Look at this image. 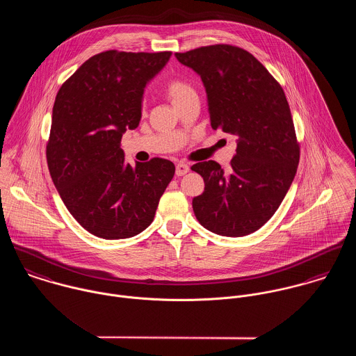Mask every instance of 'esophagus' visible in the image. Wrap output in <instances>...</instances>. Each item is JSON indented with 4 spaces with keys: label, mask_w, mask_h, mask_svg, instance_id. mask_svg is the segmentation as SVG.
<instances>
[{
    "label": "esophagus",
    "mask_w": 356,
    "mask_h": 356,
    "mask_svg": "<svg viewBox=\"0 0 356 356\" xmlns=\"http://www.w3.org/2000/svg\"><path fill=\"white\" fill-rule=\"evenodd\" d=\"M189 170H191V168H189L188 164H185V163H178L177 167H175V174H177L178 177H182V175L188 174Z\"/></svg>",
    "instance_id": "34e87169"
}]
</instances>
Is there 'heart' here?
<instances>
[{
  "label": "heart",
  "instance_id": "obj_1",
  "mask_svg": "<svg viewBox=\"0 0 356 356\" xmlns=\"http://www.w3.org/2000/svg\"><path fill=\"white\" fill-rule=\"evenodd\" d=\"M164 93L168 97V100L175 105L181 100H184L186 96L195 93V90L191 86V83H188L186 81L179 79V78H174V79H170L165 83Z\"/></svg>",
  "mask_w": 356,
  "mask_h": 356
}]
</instances>
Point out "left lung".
I'll return each instance as SVG.
<instances>
[{"instance_id": "8db88e82", "label": "left lung", "mask_w": 356, "mask_h": 356, "mask_svg": "<svg viewBox=\"0 0 356 356\" xmlns=\"http://www.w3.org/2000/svg\"><path fill=\"white\" fill-rule=\"evenodd\" d=\"M175 57L200 75L211 127L237 137L227 171L213 160L192 165L205 184L193 199L195 215L212 233L251 234L278 209L298 171L300 145L285 93L266 67L238 47L209 45Z\"/></svg>"}]
</instances>
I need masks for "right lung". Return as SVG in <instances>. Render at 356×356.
Segmentation results:
<instances>
[{"mask_svg": "<svg viewBox=\"0 0 356 356\" xmlns=\"http://www.w3.org/2000/svg\"><path fill=\"white\" fill-rule=\"evenodd\" d=\"M171 51H106L86 60L60 88L47 160L70 213L89 233L119 240L145 230L175 165L153 157L130 165L123 133L138 127L147 83Z\"/></svg>", "mask_w": 356, "mask_h": 356, "instance_id": "obj_1", "label": "right lung"}]
</instances>
